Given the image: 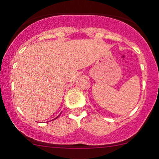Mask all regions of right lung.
Listing matches in <instances>:
<instances>
[{
  "label": "right lung",
  "mask_w": 159,
  "mask_h": 159,
  "mask_svg": "<svg viewBox=\"0 0 159 159\" xmlns=\"http://www.w3.org/2000/svg\"><path fill=\"white\" fill-rule=\"evenodd\" d=\"M57 117H58V116H57Z\"/></svg>",
  "instance_id": "add662e5"
}]
</instances>
